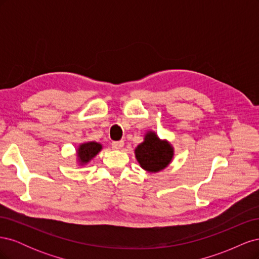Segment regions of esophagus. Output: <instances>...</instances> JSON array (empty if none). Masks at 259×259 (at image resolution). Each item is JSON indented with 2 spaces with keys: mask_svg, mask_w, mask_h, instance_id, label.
Wrapping results in <instances>:
<instances>
[{
  "mask_svg": "<svg viewBox=\"0 0 259 259\" xmlns=\"http://www.w3.org/2000/svg\"><path fill=\"white\" fill-rule=\"evenodd\" d=\"M111 146H112L114 150H121V149L124 146V142H123V140H120V142H113Z\"/></svg>",
  "mask_w": 259,
  "mask_h": 259,
  "instance_id": "esophagus-1",
  "label": "esophagus"
}]
</instances>
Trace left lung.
<instances>
[{"label":"left lung","instance_id":"1","mask_svg":"<svg viewBox=\"0 0 259 259\" xmlns=\"http://www.w3.org/2000/svg\"><path fill=\"white\" fill-rule=\"evenodd\" d=\"M174 150L166 140L149 132L144 142L135 149L136 159L144 169L156 173L165 168L173 159Z\"/></svg>","mask_w":259,"mask_h":259}]
</instances>
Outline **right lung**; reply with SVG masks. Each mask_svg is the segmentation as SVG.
<instances>
[{
	"label": "right lung",
	"instance_id": "1",
	"mask_svg": "<svg viewBox=\"0 0 259 259\" xmlns=\"http://www.w3.org/2000/svg\"><path fill=\"white\" fill-rule=\"evenodd\" d=\"M101 148H103V146L95 142L80 145L79 149H77V158H79L80 163L85 164L90 162L101 150Z\"/></svg>",
	"mask_w": 259,
	"mask_h": 259
}]
</instances>
